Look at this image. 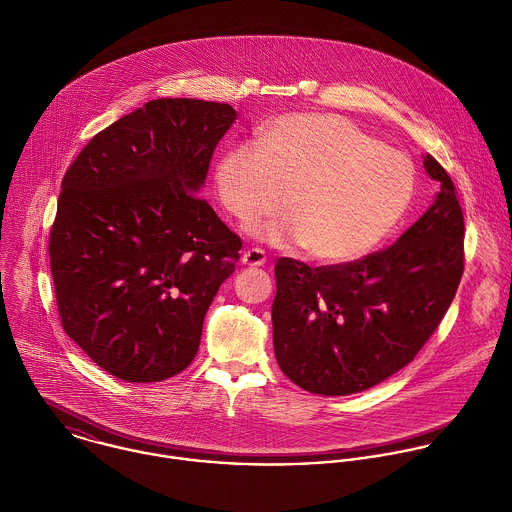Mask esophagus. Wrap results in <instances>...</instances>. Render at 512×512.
<instances>
[{"label": "esophagus", "mask_w": 512, "mask_h": 512, "mask_svg": "<svg viewBox=\"0 0 512 512\" xmlns=\"http://www.w3.org/2000/svg\"><path fill=\"white\" fill-rule=\"evenodd\" d=\"M267 263V255L263 249H247L243 253V265L247 267H263Z\"/></svg>", "instance_id": "esophagus-1"}]
</instances>
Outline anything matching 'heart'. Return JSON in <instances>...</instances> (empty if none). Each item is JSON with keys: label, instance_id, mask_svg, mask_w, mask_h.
<instances>
[{"label": "heart", "instance_id": "b5f03b06", "mask_svg": "<svg viewBox=\"0 0 512 512\" xmlns=\"http://www.w3.org/2000/svg\"><path fill=\"white\" fill-rule=\"evenodd\" d=\"M221 205L267 243L323 263L369 253L401 221L415 193L411 159L333 113H291L271 121L259 141L225 151L215 167Z\"/></svg>", "mask_w": 512, "mask_h": 512}]
</instances>
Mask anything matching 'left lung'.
Instances as JSON below:
<instances>
[{
  "instance_id": "obj_1",
  "label": "left lung",
  "mask_w": 512,
  "mask_h": 512,
  "mask_svg": "<svg viewBox=\"0 0 512 512\" xmlns=\"http://www.w3.org/2000/svg\"><path fill=\"white\" fill-rule=\"evenodd\" d=\"M433 205L395 245L359 261L311 269L275 265L273 347L301 389L343 397L407 367L451 307L463 277L465 219L449 173L431 155Z\"/></svg>"
}]
</instances>
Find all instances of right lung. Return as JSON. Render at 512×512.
I'll use <instances>...</instances> for the list:
<instances>
[{
    "label": "right lung",
    "mask_w": 512,
    "mask_h": 512,
    "mask_svg": "<svg viewBox=\"0 0 512 512\" xmlns=\"http://www.w3.org/2000/svg\"><path fill=\"white\" fill-rule=\"evenodd\" d=\"M235 119L227 103L153 99L97 133L61 181L49 235L61 325L121 381L189 367L235 271L241 239L197 197Z\"/></svg>",
    "instance_id": "right-lung-1"
}]
</instances>
